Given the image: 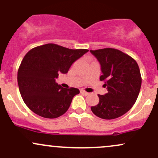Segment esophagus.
Segmentation results:
<instances>
[{
    "mask_svg": "<svg viewBox=\"0 0 158 158\" xmlns=\"http://www.w3.org/2000/svg\"><path fill=\"white\" fill-rule=\"evenodd\" d=\"M81 93L83 94V95H87L89 94L88 93H86V91H84V90H81Z\"/></svg>",
    "mask_w": 158,
    "mask_h": 158,
    "instance_id": "34e87169",
    "label": "esophagus"
}]
</instances>
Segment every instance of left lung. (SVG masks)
<instances>
[{"instance_id": "obj_1", "label": "left lung", "mask_w": 158, "mask_h": 158, "mask_svg": "<svg viewBox=\"0 0 158 158\" xmlns=\"http://www.w3.org/2000/svg\"><path fill=\"white\" fill-rule=\"evenodd\" d=\"M101 65L107 93L98 95L99 102L91 107L95 116L104 119H113L126 113L139 95L142 78L137 63L131 56L115 48L90 51Z\"/></svg>"}]
</instances>
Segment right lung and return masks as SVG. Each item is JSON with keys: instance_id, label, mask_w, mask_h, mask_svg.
Listing matches in <instances>:
<instances>
[{"instance_id": "1", "label": "right lung", "mask_w": 158, "mask_h": 158, "mask_svg": "<svg viewBox=\"0 0 158 158\" xmlns=\"http://www.w3.org/2000/svg\"><path fill=\"white\" fill-rule=\"evenodd\" d=\"M87 49H69L46 44L28 51L18 71V84L23 101L39 116L55 118L68 110L78 89L63 88L56 83L59 73L66 74Z\"/></svg>"}]
</instances>
